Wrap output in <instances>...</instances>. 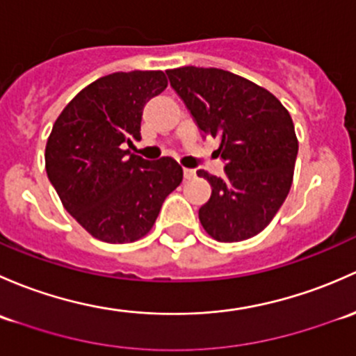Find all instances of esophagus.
I'll use <instances>...</instances> for the list:
<instances>
[{"instance_id": "esophagus-1", "label": "esophagus", "mask_w": 356, "mask_h": 356, "mask_svg": "<svg viewBox=\"0 0 356 356\" xmlns=\"http://www.w3.org/2000/svg\"><path fill=\"white\" fill-rule=\"evenodd\" d=\"M183 175H185L186 179H193L197 177L195 170H190V168H185V170H183Z\"/></svg>"}]
</instances>
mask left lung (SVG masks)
Listing matches in <instances>:
<instances>
[{"label": "left lung", "instance_id": "1", "mask_svg": "<svg viewBox=\"0 0 356 356\" xmlns=\"http://www.w3.org/2000/svg\"><path fill=\"white\" fill-rule=\"evenodd\" d=\"M200 130L219 140L225 178L199 170L212 186L200 225L218 241L255 236L273 221L293 183L298 138L288 109L274 94L219 68L166 70Z\"/></svg>", "mask_w": 356, "mask_h": 356}]
</instances>
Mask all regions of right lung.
Wrapping results in <instances>:
<instances>
[{
  "mask_svg": "<svg viewBox=\"0 0 356 356\" xmlns=\"http://www.w3.org/2000/svg\"><path fill=\"white\" fill-rule=\"evenodd\" d=\"M166 87L161 70L111 73L83 87L53 124L44 154L47 178L63 207L97 240H140L181 183L173 157L145 161L124 149L140 140L145 102Z\"/></svg>",
  "mask_w": 356,
  "mask_h": 356,
  "instance_id": "add662e5",
  "label": "right lung"
}]
</instances>
